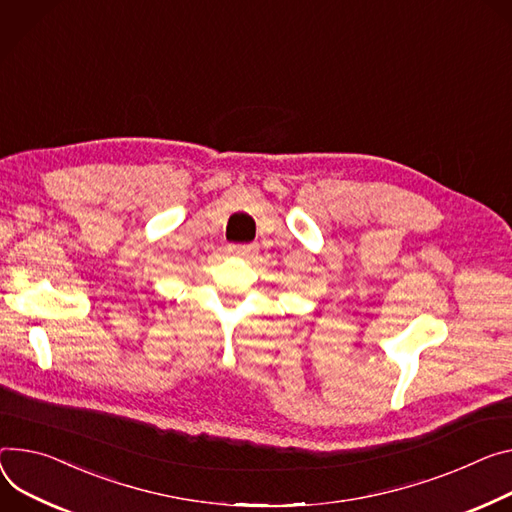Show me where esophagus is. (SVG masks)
I'll list each match as a JSON object with an SVG mask.
<instances>
[{
	"label": "esophagus",
	"mask_w": 512,
	"mask_h": 512,
	"mask_svg": "<svg viewBox=\"0 0 512 512\" xmlns=\"http://www.w3.org/2000/svg\"><path fill=\"white\" fill-rule=\"evenodd\" d=\"M255 251H257L255 243H249V245H228V253L237 255V257H251Z\"/></svg>",
	"instance_id": "1"
}]
</instances>
